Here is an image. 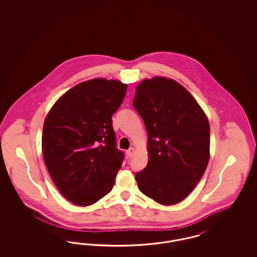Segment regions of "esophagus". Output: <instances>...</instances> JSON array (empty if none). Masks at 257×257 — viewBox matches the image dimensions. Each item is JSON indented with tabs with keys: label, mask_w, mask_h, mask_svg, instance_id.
<instances>
[{
	"label": "esophagus",
	"mask_w": 257,
	"mask_h": 257,
	"mask_svg": "<svg viewBox=\"0 0 257 257\" xmlns=\"http://www.w3.org/2000/svg\"><path fill=\"white\" fill-rule=\"evenodd\" d=\"M135 149L133 147H131V148H129L128 150H126V155L129 157V158H131L132 156H133V154H134Z\"/></svg>",
	"instance_id": "obj_1"
}]
</instances>
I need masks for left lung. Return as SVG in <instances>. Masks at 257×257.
<instances>
[{
	"mask_svg": "<svg viewBox=\"0 0 257 257\" xmlns=\"http://www.w3.org/2000/svg\"><path fill=\"white\" fill-rule=\"evenodd\" d=\"M133 106L148 135L147 168L135 176L139 190L162 205L176 204L192 193L207 168V116L182 85L161 76L138 85Z\"/></svg>",
	"mask_w": 257,
	"mask_h": 257,
	"instance_id": "1",
	"label": "left lung"
}]
</instances>
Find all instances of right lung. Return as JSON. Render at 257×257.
<instances>
[{"mask_svg": "<svg viewBox=\"0 0 257 257\" xmlns=\"http://www.w3.org/2000/svg\"><path fill=\"white\" fill-rule=\"evenodd\" d=\"M127 85L95 78L73 86L49 110L42 132V154L62 196L88 206L109 194L122 165L115 147L112 114Z\"/></svg>", "mask_w": 257, "mask_h": 257, "instance_id": "right-lung-1", "label": "right lung"}]
</instances>
